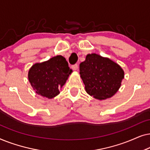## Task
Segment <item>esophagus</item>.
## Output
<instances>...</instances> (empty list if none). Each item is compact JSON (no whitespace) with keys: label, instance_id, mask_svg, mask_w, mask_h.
I'll return each mask as SVG.
<instances>
[{"label":"esophagus","instance_id":"34e87169","mask_svg":"<svg viewBox=\"0 0 150 150\" xmlns=\"http://www.w3.org/2000/svg\"><path fill=\"white\" fill-rule=\"evenodd\" d=\"M71 68H72L74 70H77L78 68H79V65H78L77 63H76V64L73 65L72 66H71Z\"/></svg>","mask_w":150,"mask_h":150}]
</instances>
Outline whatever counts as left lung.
<instances>
[{"instance_id": "8db88e82", "label": "left lung", "mask_w": 150, "mask_h": 150, "mask_svg": "<svg viewBox=\"0 0 150 150\" xmlns=\"http://www.w3.org/2000/svg\"><path fill=\"white\" fill-rule=\"evenodd\" d=\"M80 74L88 94L98 100L112 97L120 89L124 72L120 65L97 54H87Z\"/></svg>"}]
</instances>
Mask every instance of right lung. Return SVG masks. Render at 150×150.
Returning <instances> with one entry per match:
<instances>
[{
    "mask_svg": "<svg viewBox=\"0 0 150 150\" xmlns=\"http://www.w3.org/2000/svg\"><path fill=\"white\" fill-rule=\"evenodd\" d=\"M72 70L64 57L58 55L48 61L35 63L28 71V80L36 93L49 99L60 93Z\"/></svg>",
    "mask_w": 150,
    "mask_h": 150,
    "instance_id": "1",
    "label": "right lung"
}]
</instances>
